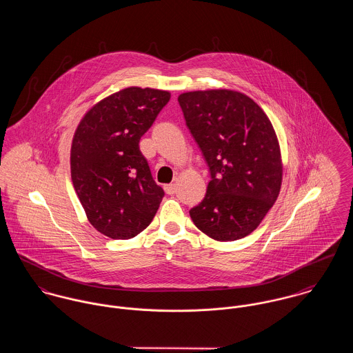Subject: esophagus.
Masks as SVG:
<instances>
[{"label":"esophagus","instance_id":"esophagus-1","mask_svg":"<svg viewBox=\"0 0 353 353\" xmlns=\"http://www.w3.org/2000/svg\"><path fill=\"white\" fill-rule=\"evenodd\" d=\"M164 192L167 194H175L176 192V186L174 183H170V185H164Z\"/></svg>","mask_w":353,"mask_h":353}]
</instances>
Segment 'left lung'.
Returning a JSON list of instances; mask_svg holds the SVG:
<instances>
[{
    "instance_id": "left-lung-1",
    "label": "left lung",
    "mask_w": 353,
    "mask_h": 353,
    "mask_svg": "<svg viewBox=\"0 0 353 353\" xmlns=\"http://www.w3.org/2000/svg\"><path fill=\"white\" fill-rule=\"evenodd\" d=\"M178 101L210 172L206 194L190 217L214 241L242 239L280 193L283 165L274 129L262 108L236 91L185 92Z\"/></svg>"
}]
</instances>
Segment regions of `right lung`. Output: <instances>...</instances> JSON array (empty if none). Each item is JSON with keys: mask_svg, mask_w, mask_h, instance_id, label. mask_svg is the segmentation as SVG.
Instances as JSON below:
<instances>
[{"mask_svg": "<svg viewBox=\"0 0 353 353\" xmlns=\"http://www.w3.org/2000/svg\"><path fill=\"white\" fill-rule=\"evenodd\" d=\"M170 92L129 87L95 104L73 137L70 172L88 221L111 239H130L151 224L164 197L140 140Z\"/></svg>", "mask_w": 353, "mask_h": 353, "instance_id": "1", "label": "right lung"}]
</instances>
